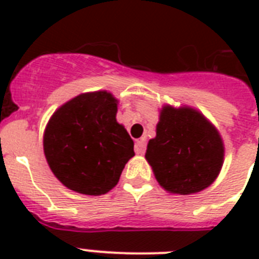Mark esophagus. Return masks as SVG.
Returning a JSON list of instances; mask_svg holds the SVG:
<instances>
[{
  "instance_id": "obj_1",
  "label": "esophagus",
  "mask_w": 259,
  "mask_h": 259,
  "mask_svg": "<svg viewBox=\"0 0 259 259\" xmlns=\"http://www.w3.org/2000/svg\"><path fill=\"white\" fill-rule=\"evenodd\" d=\"M145 146H146L145 140H140V141L136 142V153L137 154L145 153Z\"/></svg>"
}]
</instances>
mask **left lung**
<instances>
[{"label":"left lung","mask_w":259,"mask_h":259,"mask_svg":"<svg viewBox=\"0 0 259 259\" xmlns=\"http://www.w3.org/2000/svg\"><path fill=\"white\" fill-rule=\"evenodd\" d=\"M145 158L166 192L191 195L217 180L225 161V144L199 110L164 105Z\"/></svg>","instance_id":"left-lung-1"}]
</instances>
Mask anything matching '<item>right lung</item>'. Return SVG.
I'll return each mask as SVG.
<instances>
[{
  "mask_svg": "<svg viewBox=\"0 0 259 259\" xmlns=\"http://www.w3.org/2000/svg\"><path fill=\"white\" fill-rule=\"evenodd\" d=\"M118 99L105 90L80 94L59 107L47 123L42 146L60 183L90 196L105 195L134 156V142L117 122Z\"/></svg>",
  "mask_w": 259,
  "mask_h": 259,
  "instance_id": "obj_1",
  "label": "right lung"
}]
</instances>
